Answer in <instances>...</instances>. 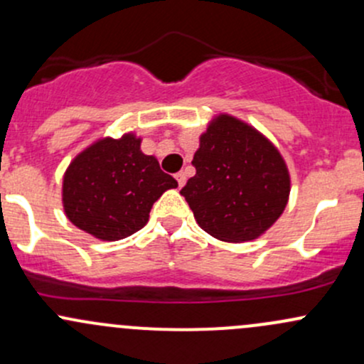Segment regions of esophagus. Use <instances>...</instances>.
Masks as SVG:
<instances>
[{
  "mask_svg": "<svg viewBox=\"0 0 364 364\" xmlns=\"http://www.w3.org/2000/svg\"><path fill=\"white\" fill-rule=\"evenodd\" d=\"M176 181H178L179 188H181V186L186 183V174L183 173V171H181V173H178V174H176Z\"/></svg>",
  "mask_w": 364,
  "mask_h": 364,
  "instance_id": "obj_1",
  "label": "esophagus"
}]
</instances>
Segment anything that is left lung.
Masks as SVG:
<instances>
[{"instance_id":"1","label":"left lung","mask_w":364,"mask_h":364,"mask_svg":"<svg viewBox=\"0 0 364 364\" xmlns=\"http://www.w3.org/2000/svg\"><path fill=\"white\" fill-rule=\"evenodd\" d=\"M193 178L179 193L198 226L223 242L257 238L285 210L290 176L279 151L254 127L219 115L200 136Z\"/></svg>"}]
</instances>
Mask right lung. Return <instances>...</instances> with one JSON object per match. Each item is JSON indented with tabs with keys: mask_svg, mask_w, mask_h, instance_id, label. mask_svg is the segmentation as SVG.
<instances>
[{
	"mask_svg": "<svg viewBox=\"0 0 364 364\" xmlns=\"http://www.w3.org/2000/svg\"><path fill=\"white\" fill-rule=\"evenodd\" d=\"M141 139L124 134L91 145L63 176V209L72 225L100 240H121L149 223L150 209L178 181L157 159L139 150Z\"/></svg>",
	"mask_w": 364,
	"mask_h": 364,
	"instance_id": "obj_1",
	"label": "right lung"
}]
</instances>
